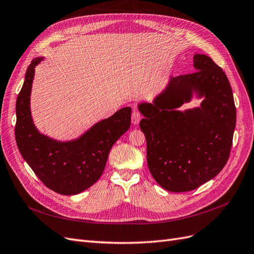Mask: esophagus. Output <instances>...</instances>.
I'll list each match as a JSON object with an SVG mask.
<instances>
[{
    "instance_id": "34e87169",
    "label": "esophagus",
    "mask_w": 254,
    "mask_h": 254,
    "mask_svg": "<svg viewBox=\"0 0 254 254\" xmlns=\"http://www.w3.org/2000/svg\"><path fill=\"white\" fill-rule=\"evenodd\" d=\"M140 119H141V115H140V113H139L136 109L133 111V113H132V122L134 125H138L139 124V121H140Z\"/></svg>"
}]
</instances>
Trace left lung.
Returning <instances> with one entry per match:
<instances>
[{
  "label": "left lung",
  "instance_id": "1",
  "mask_svg": "<svg viewBox=\"0 0 254 254\" xmlns=\"http://www.w3.org/2000/svg\"><path fill=\"white\" fill-rule=\"evenodd\" d=\"M196 71L171 78L154 103H141L140 128L146 161L163 189L192 191L214 178L230 156L236 109L224 70L206 55L193 57ZM193 92L205 99L200 108L176 111Z\"/></svg>",
  "mask_w": 254,
  "mask_h": 254
}]
</instances>
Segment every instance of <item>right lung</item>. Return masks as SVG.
Wrapping results in <instances>:
<instances>
[{
  "instance_id": "1",
  "label": "right lung",
  "mask_w": 254,
  "mask_h": 254,
  "mask_svg": "<svg viewBox=\"0 0 254 254\" xmlns=\"http://www.w3.org/2000/svg\"><path fill=\"white\" fill-rule=\"evenodd\" d=\"M41 60L29 64L17 98L15 141L24 160L48 189L75 195L100 178L112 146L130 126L132 109L119 110L72 141L60 142L40 134L31 119L29 100L35 66Z\"/></svg>"
}]
</instances>
